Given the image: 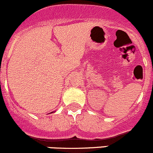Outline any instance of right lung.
Segmentation results:
<instances>
[{
	"mask_svg": "<svg viewBox=\"0 0 153 153\" xmlns=\"http://www.w3.org/2000/svg\"><path fill=\"white\" fill-rule=\"evenodd\" d=\"M51 113H53V112H51Z\"/></svg>",
	"mask_w": 153,
	"mask_h": 153,
	"instance_id": "1",
	"label": "right lung"
}]
</instances>
